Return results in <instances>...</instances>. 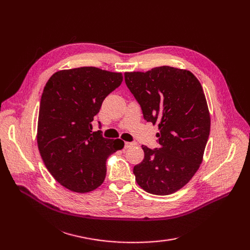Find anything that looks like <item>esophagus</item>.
Returning <instances> with one entry per match:
<instances>
[{"label": "esophagus", "instance_id": "34e87169", "mask_svg": "<svg viewBox=\"0 0 250 250\" xmlns=\"http://www.w3.org/2000/svg\"><path fill=\"white\" fill-rule=\"evenodd\" d=\"M133 146H135V143H133V142H124V148L125 149L131 148Z\"/></svg>", "mask_w": 250, "mask_h": 250}]
</instances>
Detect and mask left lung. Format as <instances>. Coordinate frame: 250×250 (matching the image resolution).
<instances>
[{
    "instance_id": "left-lung-1",
    "label": "left lung",
    "mask_w": 250,
    "mask_h": 250,
    "mask_svg": "<svg viewBox=\"0 0 250 250\" xmlns=\"http://www.w3.org/2000/svg\"><path fill=\"white\" fill-rule=\"evenodd\" d=\"M124 75L144 119L158 124V148L142 146L145 155L133 168L135 180L150 194L175 193L192 179L203 160L210 130L203 88L190 71L168 65Z\"/></svg>"
}]
</instances>
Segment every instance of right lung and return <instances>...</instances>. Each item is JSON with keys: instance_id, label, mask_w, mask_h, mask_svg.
<instances>
[{"instance_id": "right-lung-1", "label": "right lung", "mask_w": 250, "mask_h": 250, "mask_svg": "<svg viewBox=\"0 0 250 250\" xmlns=\"http://www.w3.org/2000/svg\"><path fill=\"white\" fill-rule=\"evenodd\" d=\"M123 81L122 73L95 66L62 70L43 88L37 146L51 175L67 190L88 193L106 176L107 157L124 147L93 132L92 122L103 100Z\"/></svg>"}]
</instances>
